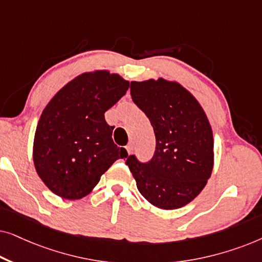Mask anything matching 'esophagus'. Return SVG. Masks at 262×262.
I'll use <instances>...</instances> for the list:
<instances>
[{
	"label": "esophagus",
	"mask_w": 262,
	"mask_h": 262,
	"mask_svg": "<svg viewBox=\"0 0 262 262\" xmlns=\"http://www.w3.org/2000/svg\"><path fill=\"white\" fill-rule=\"evenodd\" d=\"M126 151H127L128 155H130V154L132 152V144H128V145H126Z\"/></svg>",
	"instance_id": "esophagus-1"
}]
</instances>
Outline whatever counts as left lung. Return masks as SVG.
Masks as SVG:
<instances>
[{
  "instance_id": "8db88e82",
  "label": "left lung",
  "mask_w": 262,
  "mask_h": 262,
  "mask_svg": "<svg viewBox=\"0 0 262 262\" xmlns=\"http://www.w3.org/2000/svg\"><path fill=\"white\" fill-rule=\"evenodd\" d=\"M131 96L149 118L156 138L152 159L126 163L150 204L174 210L192 202L211 177L213 137L202 106L180 84L159 78L131 82Z\"/></svg>"
}]
</instances>
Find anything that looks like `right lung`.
Segmentation results:
<instances>
[{"label": "right lung", "instance_id": "1", "mask_svg": "<svg viewBox=\"0 0 262 262\" xmlns=\"http://www.w3.org/2000/svg\"><path fill=\"white\" fill-rule=\"evenodd\" d=\"M128 81L101 70L82 74L42 111L33 144L35 170L55 194L81 199L127 151L112 139L105 112L126 94Z\"/></svg>", "mask_w": 262, "mask_h": 262}]
</instances>
